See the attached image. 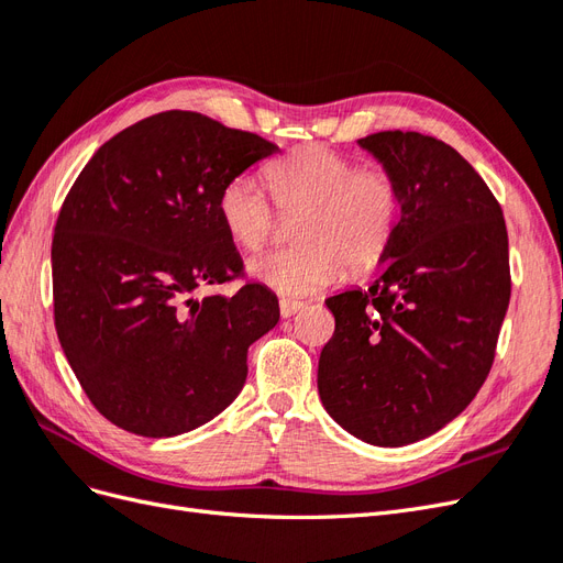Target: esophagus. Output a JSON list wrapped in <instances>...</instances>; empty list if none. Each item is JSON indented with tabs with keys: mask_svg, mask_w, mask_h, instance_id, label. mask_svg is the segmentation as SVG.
Instances as JSON below:
<instances>
[{
	"mask_svg": "<svg viewBox=\"0 0 563 563\" xmlns=\"http://www.w3.org/2000/svg\"><path fill=\"white\" fill-rule=\"evenodd\" d=\"M302 305H305V302H300V300L282 298V300H279V312H282L284 319H286V317H294L298 310H302Z\"/></svg>",
	"mask_w": 563,
	"mask_h": 563,
	"instance_id": "1",
	"label": "esophagus"
}]
</instances>
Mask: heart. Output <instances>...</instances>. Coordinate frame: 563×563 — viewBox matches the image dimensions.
I'll return each instance as SVG.
<instances>
[{
    "mask_svg": "<svg viewBox=\"0 0 563 563\" xmlns=\"http://www.w3.org/2000/svg\"><path fill=\"white\" fill-rule=\"evenodd\" d=\"M282 213H300L298 246L263 253L249 263L255 282L282 296H310L352 272L376 267L395 242L404 195L387 168H362L327 145H305L267 172ZM220 223L230 240L258 251L275 232L277 213L263 183L240 174L218 197Z\"/></svg>",
    "mask_w": 563,
    "mask_h": 563,
    "instance_id": "b5f03b06",
    "label": "heart"
}]
</instances>
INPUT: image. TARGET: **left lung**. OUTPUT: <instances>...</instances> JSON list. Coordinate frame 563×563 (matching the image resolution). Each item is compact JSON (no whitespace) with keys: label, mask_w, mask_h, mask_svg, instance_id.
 I'll use <instances>...</instances> for the list:
<instances>
[{"label":"left lung","mask_w":563,"mask_h":563,"mask_svg":"<svg viewBox=\"0 0 563 563\" xmlns=\"http://www.w3.org/2000/svg\"><path fill=\"white\" fill-rule=\"evenodd\" d=\"M395 174L399 232L368 291L331 296L317 387L329 416L373 446H406L460 416L496 360L509 305L498 199L451 145L416 131L360 141Z\"/></svg>","instance_id":"obj_1"}]
</instances>
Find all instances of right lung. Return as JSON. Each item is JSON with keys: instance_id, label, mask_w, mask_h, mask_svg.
<instances>
[{"instance_id": "1", "label": "right lung", "mask_w": 563, "mask_h": 563, "mask_svg": "<svg viewBox=\"0 0 563 563\" xmlns=\"http://www.w3.org/2000/svg\"><path fill=\"white\" fill-rule=\"evenodd\" d=\"M279 152L261 135L185 110L152 114L100 145L56 220L54 319L100 416L141 437H176L236 399L246 354L279 321L277 296L244 284L220 223L225 183Z\"/></svg>"}]
</instances>
